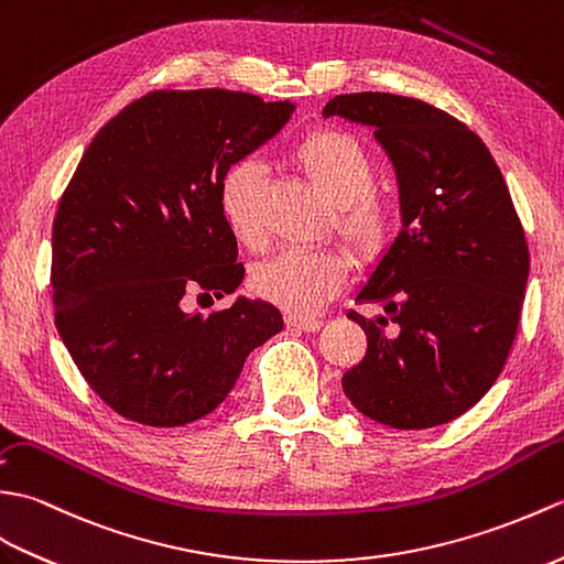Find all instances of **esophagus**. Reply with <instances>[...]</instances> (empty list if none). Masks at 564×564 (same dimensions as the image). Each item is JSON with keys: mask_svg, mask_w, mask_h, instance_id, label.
I'll use <instances>...</instances> for the list:
<instances>
[{"mask_svg": "<svg viewBox=\"0 0 564 564\" xmlns=\"http://www.w3.org/2000/svg\"><path fill=\"white\" fill-rule=\"evenodd\" d=\"M286 325L294 330H304V333H314L321 328V321L318 318H306V316H286Z\"/></svg>", "mask_w": 564, "mask_h": 564, "instance_id": "esophagus-1", "label": "esophagus"}]
</instances>
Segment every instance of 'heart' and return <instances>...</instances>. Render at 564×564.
I'll use <instances>...</instances> for the list:
<instances>
[{
  "instance_id": "b5f03b06",
  "label": "heart",
  "mask_w": 564,
  "mask_h": 564,
  "mask_svg": "<svg viewBox=\"0 0 564 564\" xmlns=\"http://www.w3.org/2000/svg\"><path fill=\"white\" fill-rule=\"evenodd\" d=\"M294 164L337 207L335 229L361 256H377L391 241L393 215L373 193L377 166L352 134L316 130L292 147ZM265 176L256 159L243 156L219 178V207L231 234L248 248L265 243L262 221ZM349 262L335 248H292L253 272V290L290 314L308 316L343 292Z\"/></svg>"
}]
</instances>
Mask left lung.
Masks as SVG:
<instances>
[{
    "label": "left lung",
    "instance_id": "8db88e82",
    "mask_svg": "<svg viewBox=\"0 0 564 564\" xmlns=\"http://www.w3.org/2000/svg\"><path fill=\"white\" fill-rule=\"evenodd\" d=\"M369 124L393 161L403 229L361 286L395 323L349 311L367 355L343 391L395 430L452 422L490 391L517 337L529 246L502 171L466 124L417 98L343 94L323 108Z\"/></svg>",
    "mask_w": 564,
    "mask_h": 564
}]
</instances>
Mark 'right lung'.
<instances>
[{"instance_id":"right-lung-1","label":"right lung","mask_w":564,"mask_h":564,"mask_svg":"<svg viewBox=\"0 0 564 564\" xmlns=\"http://www.w3.org/2000/svg\"><path fill=\"white\" fill-rule=\"evenodd\" d=\"M292 112L243 91H152L84 152L53 221L55 325L91 391L124 420L183 427L209 415L246 357L282 330L262 299L205 316L183 296L239 290L246 270L219 178Z\"/></svg>"}]
</instances>
